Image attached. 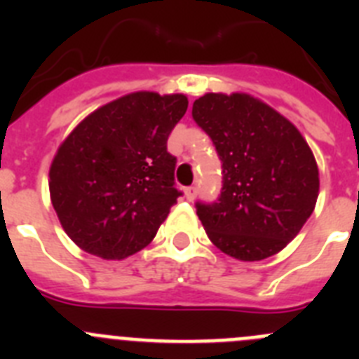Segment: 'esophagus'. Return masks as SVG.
I'll use <instances>...</instances> for the list:
<instances>
[{
	"instance_id": "obj_1",
	"label": "esophagus",
	"mask_w": 359,
	"mask_h": 359,
	"mask_svg": "<svg viewBox=\"0 0 359 359\" xmlns=\"http://www.w3.org/2000/svg\"><path fill=\"white\" fill-rule=\"evenodd\" d=\"M196 194H198V187H187L185 189V196H187V199H189V201H192V199L196 198Z\"/></svg>"
}]
</instances>
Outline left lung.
<instances>
[{"mask_svg":"<svg viewBox=\"0 0 359 359\" xmlns=\"http://www.w3.org/2000/svg\"><path fill=\"white\" fill-rule=\"evenodd\" d=\"M192 118L210 136L223 187L214 203H196L207 236L239 261L286 248L313 214L318 167L293 123L246 93H207Z\"/></svg>","mask_w":359,"mask_h":359,"instance_id":"left-lung-1","label":"left lung"}]
</instances>
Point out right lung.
Masks as SVG:
<instances>
[{
    "instance_id": "1",
    "label": "right lung",
    "mask_w": 359,
    "mask_h": 359,
    "mask_svg": "<svg viewBox=\"0 0 359 359\" xmlns=\"http://www.w3.org/2000/svg\"><path fill=\"white\" fill-rule=\"evenodd\" d=\"M187 107L185 95L138 91L98 107L62 142L50 196L79 248L126 259L154 239L182 196L167 140Z\"/></svg>"
}]
</instances>
